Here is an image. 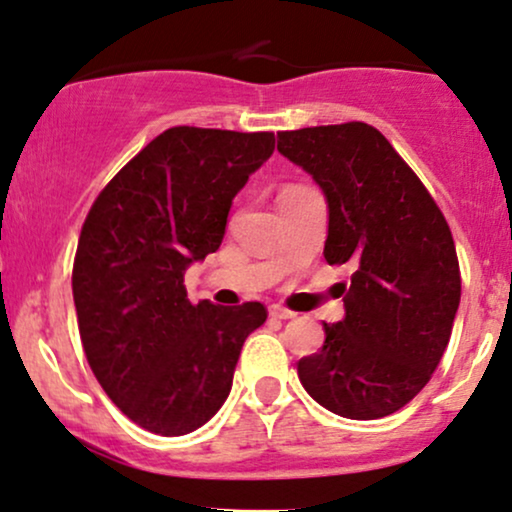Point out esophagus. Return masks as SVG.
<instances>
[{"label": "esophagus", "instance_id": "34e87169", "mask_svg": "<svg viewBox=\"0 0 512 512\" xmlns=\"http://www.w3.org/2000/svg\"><path fill=\"white\" fill-rule=\"evenodd\" d=\"M269 314L274 316V319H281V321H286V319H295V312H290V309L281 307V304H271V307H269Z\"/></svg>", "mask_w": 512, "mask_h": 512}]
</instances>
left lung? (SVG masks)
Instances as JSON below:
<instances>
[{"instance_id": "obj_1", "label": "left lung", "mask_w": 512, "mask_h": 512, "mask_svg": "<svg viewBox=\"0 0 512 512\" xmlns=\"http://www.w3.org/2000/svg\"><path fill=\"white\" fill-rule=\"evenodd\" d=\"M278 153L326 196V262L354 267L345 319L323 323V347L297 361L300 383L342 418L390 416L428 385L449 345L461 302L449 224L366 122L278 132Z\"/></svg>"}]
</instances>
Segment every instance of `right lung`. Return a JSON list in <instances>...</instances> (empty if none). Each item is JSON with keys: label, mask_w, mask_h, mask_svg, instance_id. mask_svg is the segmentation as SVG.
<instances>
[{"label": "right lung", "mask_w": 512, "mask_h": 512, "mask_svg": "<svg viewBox=\"0 0 512 512\" xmlns=\"http://www.w3.org/2000/svg\"><path fill=\"white\" fill-rule=\"evenodd\" d=\"M271 132L172 127L94 200L73 264L84 354L129 420L189 435L229 397L260 302L191 304L184 274L222 245L231 200L274 153Z\"/></svg>", "instance_id": "add662e5"}]
</instances>
